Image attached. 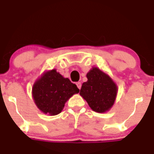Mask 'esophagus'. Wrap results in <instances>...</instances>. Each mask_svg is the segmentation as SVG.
<instances>
[{
    "label": "esophagus",
    "mask_w": 154,
    "mask_h": 154,
    "mask_svg": "<svg viewBox=\"0 0 154 154\" xmlns=\"http://www.w3.org/2000/svg\"><path fill=\"white\" fill-rule=\"evenodd\" d=\"M76 85H77V88H78L80 89V88H81V86H82V83H81L80 82H77V83H76Z\"/></svg>",
    "instance_id": "1"
}]
</instances>
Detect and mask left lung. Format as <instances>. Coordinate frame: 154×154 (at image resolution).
Here are the masks:
<instances>
[{"instance_id":"obj_1","label":"left lung","mask_w":154,"mask_h":154,"mask_svg":"<svg viewBox=\"0 0 154 154\" xmlns=\"http://www.w3.org/2000/svg\"><path fill=\"white\" fill-rule=\"evenodd\" d=\"M88 81L83 82L80 94L89 107L96 112L109 110L114 104L118 87L109 75L97 67H93L86 75Z\"/></svg>"}]
</instances>
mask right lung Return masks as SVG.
Wrapping results in <instances>:
<instances>
[{"label":"right lung","mask_w":154,"mask_h":154,"mask_svg":"<svg viewBox=\"0 0 154 154\" xmlns=\"http://www.w3.org/2000/svg\"><path fill=\"white\" fill-rule=\"evenodd\" d=\"M80 90L55 69L45 72L33 84L32 96L37 107L45 114L58 115L65 103Z\"/></svg>","instance_id":"obj_1"}]
</instances>
